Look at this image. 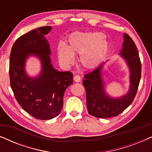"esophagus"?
<instances>
[{"instance_id":"esophagus-1","label":"esophagus","mask_w":152,"mask_h":152,"mask_svg":"<svg viewBox=\"0 0 152 152\" xmlns=\"http://www.w3.org/2000/svg\"><path fill=\"white\" fill-rule=\"evenodd\" d=\"M73 80L75 82H80L81 81V77H80V75H76L74 76Z\"/></svg>"}]
</instances>
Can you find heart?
Instances as JSON below:
<instances>
[{
  "mask_svg": "<svg viewBox=\"0 0 152 152\" xmlns=\"http://www.w3.org/2000/svg\"><path fill=\"white\" fill-rule=\"evenodd\" d=\"M109 49V43L99 32H76L68 38V45L60 44L57 48L59 60L66 66L74 62V55H80L83 67L92 69L104 59Z\"/></svg>",
  "mask_w": 152,
  "mask_h": 152,
  "instance_id": "b5f03b06",
  "label": "heart"
}]
</instances>
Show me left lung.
<instances>
[{
	"instance_id": "1",
	"label": "left lung",
	"mask_w": 152,
	"mask_h": 152,
	"mask_svg": "<svg viewBox=\"0 0 152 152\" xmlns=\"http://www.w3.org/2000/svg\"><path fill=\"white\" fill-rule=\"evenodd\" d=\"M123 37L120 55L126 61L130 73V86L126 94L112 97L106 92L102 72L105 62L84 76L85 80L82 84L86 89L87 109L90 115L96 118H108L119 115L132 103L138 91L141 77L139 53L132 39L125 33Z\"/></svg>"
}]
</instances>
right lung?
Masks as SVG:
<instances>
[{"label":"right lung","instance_id":"1","mask_svg":"<svg viewBox=\"0 0 152 152\" xmlns=\"http://www.w3.org/2000/svg\"><path fill=\"white\" fill-rule=\"evenodd\" d=\"M51 26L41 27L20 37L12 48L10 57V86L18 103L33 117L50 120L63 107L64 93L72 84V73L60 72L51 63V50L45 37ZM34 56L40 60L42 70L36 78L25 72L26 59Z\"/></svg>","mask_w":152,"mask_h":152}]
</instances>
